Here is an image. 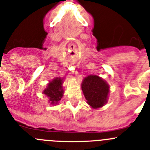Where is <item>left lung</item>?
<instances>
[{
    "instance_id": "obj_1",
    "label": "left lung",
    "mask_w": 150,
    "mask_h": 150,
    "mask_svg": "<svg viewBox=\"0 0 150 150\" xmlns=\"http://www.w3.org/2000/svg\"><path fill=\"white\" fill-rule=\"evenodd\" d=\"M81 90L87 103L93 109H98L106 104L110 92V86L98 75H90L83 79Z\"/></svg>"
}]
</instances>
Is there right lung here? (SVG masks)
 Instances as JSON below:
<instances>
[{"mask_svg": "<svg viewBox=\"0 0 150 150\" xmlns=\"http://www.w3.org/2000/svg\"><path fill=\"white\" fill-rule=\"evenodd\" d=\"M64 78L56 77L47 84L46 88L43 90L42 94L46 95L49 98V103L52 105H56L59 103L63 96V81Z\"/></svg>", "mask_w": 150, "mask_h": 150, "instance_id": "add662e5", "label": "right lung"}]
</instances>
